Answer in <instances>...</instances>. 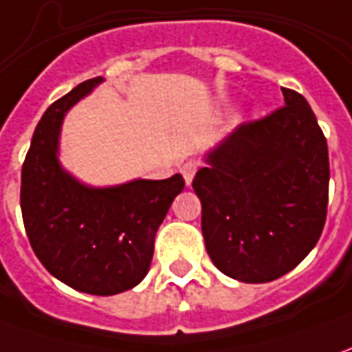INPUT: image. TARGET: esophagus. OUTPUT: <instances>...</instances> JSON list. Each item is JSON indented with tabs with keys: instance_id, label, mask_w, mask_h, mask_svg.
Listing matches in <instances>:
<instances>
[{
	"instance_id": "esophagus-1",
	"label": "esophagus",
	"mask_w": 352,
	"mask_h": 352,
	"mask_svg": "<svg viewBox=\"0 0 352 352\" xmlns=\"http://www.w3.org/2000/svg\"><path fill=\"white\" fill-rule=\"evenodd\" d=\"M196 169H198V162H196V160H188V162H185V164L181 166V173H183V177H185L186 185H190V183H192Z\"/></svg>"
}]
</instances>
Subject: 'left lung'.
Masks as SVG:
<instances>
[{
	"label": "left lung",
	"mask_w": 352,
	"mask_h": 352,
	"mask_svg": "<svg viewBox=\"0 0 352 352\" xmlns=\"http://www.w3.org/2000/svg\"><path fill=\"white\" fill-rule=\"evenodd\" d=\"M281 90L285 106L235 129L192 181L208 254L245 283H267L298 266L326 223V136L307 100Z\"/></svg>",
	"instance_id": "8db88e82"
}]
</instances>
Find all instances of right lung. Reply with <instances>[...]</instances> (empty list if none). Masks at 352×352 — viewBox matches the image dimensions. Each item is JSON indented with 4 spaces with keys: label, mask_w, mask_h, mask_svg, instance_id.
<instances>
[{
    "label": "right lung",
    "mask_w": 352,
    "mask_h": 352,
    "mask_svg": "<svg viewBox=\"0 0 352 352\" xmlns=\"http://www.w3.org/2000/svg\"><path fill=\"white\" fill-rule=\"evenodd\" d=\"M102 80L80 82L45 109L21 171V210L30 246L45 270L76 291L107 296L144 279L157 227L185 179L177 173L164 181L136 179L94 188L59 166L61 121Z\"/></svg>",
    "instance_id": "1"
}]
</instances>
